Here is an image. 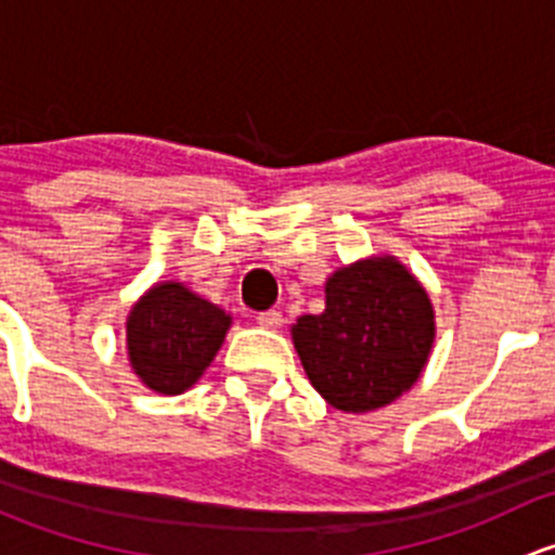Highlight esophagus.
<instances>
[{"instance_id": "1", "label": "esophagus", "mask_w": 555, "mask_h": 555, "mask_svg": "<svg viewBox=\"0 0 555 555\" xmlns=\"http://www.w3.org/2000/svg\"><path fill=\"white\" fill-rule=\"evenodd\" d=\"M257 324H260V327H266V330H279L284 324V317H282V311H276V309L260 311V313H257Z\"/></svg>"}]
</instances>
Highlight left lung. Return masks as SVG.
Segmentation results:
<instances>
[{
  "label": "left lung",
  "instance_id": "8db88e82",
  "mask_svg": "<svg viewBox=\"0 0 555 555\" xmlns=\"http://www.w3.org/2000/svg\"><path fill=\"white\" fill-rule=\"evenodd\" d=\"M324 295V311L293 327L313 389L338 411L389 405L427 365L435 340L427 293L395 257H373L335 271Z\"/></svg>",
  "mask_w": 555,
  "mask_h": 555
}]
</instances>
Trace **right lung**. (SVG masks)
I'll return each mask as SVG.
<instances>
[{"label":"right lung","instance_id":"right-lung-1","mask_svg":"<svg viewBox=\"0 0 555 555\" xmlns=\"http://www.w3.org/2000/svg\"><path fill=\"white\" fill-rule=\"evenodd\" d=\"M231 317L179 282L155 284L128 317L133 373L160 395H182L220 351Z\"/></svg>","mask_w":555,"mask_h":555}]
</instances>
